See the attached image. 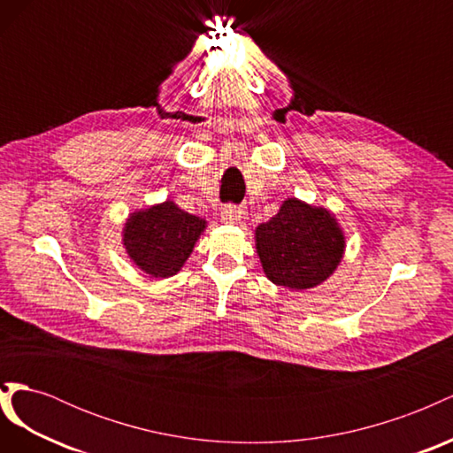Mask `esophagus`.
<instances>
[{
    "instance_id": "34e87169",
    "label": "esophagus",
    "mask_w": 453,
    "mask_h": 453,
    "mask_svg": "<svg viewBox=\"0 0 453 453\" xmlns=\"http://www.w3.org/2000/svg\"><path fill=\"white\" fill-rule=\"evenodd\" d=\"M221 219H223V223L236 225L242 221V210L236 208V205H225L221 211Z\"/></svg>"
}]
</instances>
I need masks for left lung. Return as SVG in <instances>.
Masks as SVG:
<instances>
[{
  "instance_id": "1",
  "label": "left lung",
  "mask_w": 453,
  "mask_h": 453,
  "mask_svg": "<svg viewBox=\"0 0 453 453\" xmlns=\"http://www.w3.org/2000/svg\"><path fill=\"white\" fill-rule=\"evenodd\" d=\"M255 248L272 283L306 291L326 281L340 266L346 236L331 210L287 198L270 221L255 228Z\"/></svg>"
}]
</instances>
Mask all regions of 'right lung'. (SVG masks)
I'll use <instances>...</instances> for the list:
<instances>
[{
    "label": "right lung",
    "instance_id": "add662e5",
    "mask_svg": "<svg viewBox=\"0 0 453 453\" xmlns=\"http://www.w3.org/2000/svg\"><path fill=\"white\" fill-rule=\"evenodd\" d=\"M205 226V219L183 211L168 198L128 215L122 245L132 263L150 278H172L185 266Z\"/></svg>",
    "mask_w": 453,
    "mask_h": 453
}]
</instances>
